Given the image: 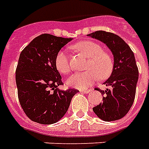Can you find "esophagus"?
<instances>
[{"mask_svg":"<svg viewBox=\"0 0 149 149\" xmlns=\"http://www.w3.org/2000/svg\"><path fill=\"white\" fill-rule=\"evenodd\" d=\"M80 92H82V93H89L90 92V90H80Z\"/></svg>","mask_w":149,"mask_h":149,"instance_id":"1","label":"esophagus"}]
</instances>
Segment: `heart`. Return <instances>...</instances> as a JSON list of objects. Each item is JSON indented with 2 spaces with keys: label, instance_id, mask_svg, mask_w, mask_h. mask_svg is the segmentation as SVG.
Wrapping results in <instances>:
<instances>
[{
  "label": "heart",
  "instance_id": "1",
  "mask_svg": "<svg viewBox=\"0 0 149 149\" xmlns=\"http://www.w3.org/2000/svg\"><path fill=\"white\" fill-rule=\"evenodd\" d=\"M72 49L80 53L88 58L85 69L83 72L72 74L67 80V84L78 89H85L99 79H107L110 77L114 67L113 58L109 53L102 50V47L92 41H82L72 45ZM55 66L62 74L71 71L69 58L65 51L60 50L55 58Z\"/></svg>",
  "mask_w": 149,
  "mask_h": 149
}]
</instances>
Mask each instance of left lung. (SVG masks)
Returning a JSON list of instances; mask_svg holds the SVG:
<instances>
[{"label":"left lung","mask_w":149,"mask_h":149,"mask_svg":"<svg viewBox=\"0 0 149 149\" xmlns=\"http://www.w3.org/2000/svg\"><path fill=\"white\" fill-rule=\"evenodd\" d=\"M88 36L105 43L114 55V67L109 79L103 83L109 88L95 90L103 95L102 102L93 107L95 114L105 122L121 119L133 105L138 80V68L134 54L118 35L97 31Z\"/></svg>","instance_id":"obj_1"}]
</instances>
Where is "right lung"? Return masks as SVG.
<instances>
[{"mask_svg": "<svg viewBox=\"0 0 149 149\" xmlns=\"http://www.w3.org/2000/svg\"><path fill=\"white\" fill-rule=\"evenodd\" d=\"M72 39L42 34L20 53L16 70L18 98L24 113L33 122L43 125L58 122L79 91L58 88L63 83L55 66V58Z\"/></svg>", "mask_w": 149, "mask_h": 149, "instance_id": "right-lung-1", "label": "right lung"}]
</instances>
